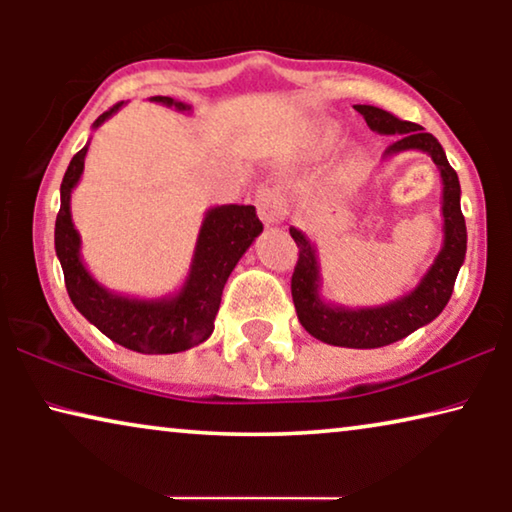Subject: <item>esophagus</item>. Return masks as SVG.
<instances>
[{
  "label": "esophagus",
  "instance_id": "esophagus-1",
  "mask_svg": "<svg viewBox=\"0 0 512 512\" xmlns=\"http://www.w3.org/2000/svg\"><path fill=\"white\" fill-rule=\"evenodd\" d=\"M256 207L265 226H277L286 216V198L279 188H261L256 195Z\"/></svg>",
  "mask_w": 512,
  "mask_h": 512
}]
</instances>
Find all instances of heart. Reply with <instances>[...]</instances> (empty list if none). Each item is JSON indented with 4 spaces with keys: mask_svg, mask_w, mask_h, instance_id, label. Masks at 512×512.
<instances>
[{
    "mask_svg": "<svg viewBox=\"0 0 512 512\" xmlns=\"http://www.w3.org/2000/svg\"><path fill=\"white\" fill-rule=\"evenodd\" d=\"M335 142V135H331V132H328V135H324V146H331Z\"/></svg>",
    "mask_w": 512,
    "mask_h": 512,
    "instance_id": "b5f03b06",
    "label": "heart"
}]
</instances>
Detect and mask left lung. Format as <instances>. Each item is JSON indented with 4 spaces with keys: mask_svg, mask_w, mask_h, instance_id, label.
Here are the masks:
<instances>
[{
    "mask_svg": "<svg viewBox=\"0 0 512 512\" xmlns=\"http://www.w3.org/2000/svg\"><path fill=\"white\" fill-rule=\"evenodd\" d=\"M366 118L368 128L380 135H394V144L387 146L384 158L401 151H424L438 165L443 179V249L436 261L408 296L391 300L377 307L328 305L319 296V261L317 249L298 228H289L293 242L298 244V263L291 277V296L296 305L298 321L314 338L335 347L375 349L408 338L445 310L457 282L459 268L466 258V221L461 214V186L457 172L447 163L443 146L422 125L401 121L389 111L370 104H354Z\"/></svg>",
    "mask_w": 512,
    "mask_h": 512,
    "instance_id": "left-lung-1",
    "label": "left lung"
}]
</instances>
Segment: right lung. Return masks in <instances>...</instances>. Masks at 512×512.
Returning a JSON list of instances; mask_svg holds the SVG:
<instances>
[{
	"instance_id": "1",
	"label": "right lung",
	"mask_w": 512,
	"mask_h": 512,
	"mask_svg": "<svg viewBox=\"0 0 512 512\" xmlns=\"http://www.w3.org/2000/svg\"><path fill=\"white\" fill-rule=\"evenodd\" d=\"M153 102L191 111L184 102L156 95ZM123 102L97 118L93 128L114 116ZM88 144L69 163L60 184V212L55 219V254L65 272V286L76 310L100 328L109 340L139 354H177L205 342L214 331L221 293L230 272L251 242L263 233L254 205L212 207L202 221L191 270L179 293L167 298L118 296L97 284L81 261V237L72 223V191L83 174Z\"/></svg>"
}]
</instances>
